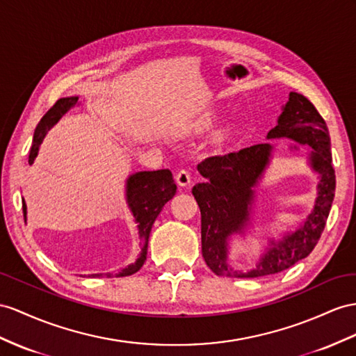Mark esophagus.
<instances>
[{
	"mask_svg": "<svg viewBox=\"0 0 356 356\" xmlns=\"http://www.w3.org/2000/svg\"><path fill=\"white\" fill-rule=\"evenodd\" d=\"M191 179H193V177H191V171L189 170L181 168V170L177 171L176 181H177L179 186H188L191 184Z\"/></svg>",
	"mask_w": 356,
	"mask_h": 356,
	"instance_id": "esophagus-1",
	"label": "esophagus"
}]
</instances>
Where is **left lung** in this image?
Here are the masks:
<instances>
[{
    "label": "left lung",
    "mask_w": 356,
    "mask_h": 356,
    "mask_svg": "<svg viewBox=\"0 0 356 356\" xmlns=\"http://www.w3.org/2000/svg\"><path fill=\"white\" fill-rule=\"evenodd\" d=\"M268 138H291L313 149L309 162L321 175L314 209L295 233L270 243L256 269L245 273L233 272L227 265V239L233 233L242 232L250 221L252 188L268 165L272 145L256 144L200 162L197 168L206 181L193 188V195L202 213L203 257L216 275L241 278L275 275L305 259L323 233L335 193V171L330 132L322 115L305 96L291 91L278 124L269 131Z\"/></svg>",
    "instance_id": "8db88e82"
}]
</instances>
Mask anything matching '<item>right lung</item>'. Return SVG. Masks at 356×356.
I'll return each mask as SVG.
<instances>
[{
	"label": "right lung",
	"instance_id": "1",
	"mask_svg": "<svg viewBox=\"0 0 356 356\" xmlns=\"http://www.w3.org/2000/svg\"><path fill=\"white\" fill-rule=\"evenodd\" d=\"M76 102H78L76 96L61 97L48 109V113L42 117V120L39 122L38 127H35L34 131L33 145L29 156L30 163H33L34 158L38 156L39 145L47 131L54 123L58 122V118L65 114L67 109L75 106ZM176 189L177 186L175 184V179H172L170 170L140 171V172H135V175H132L129 179H127V186H126L127 204L131 207L135 221L138 222L141 254L134 265H129L127 268L122 269L120 272L115 273V277L132 275V273L138 272L141 269V266L145 261V257H147V243H149L152 225L154 220L158 218V215L161 213L163 204L175 197ZM22 211H24V220H25V215H26L25 202L22 203ZM102 275L111 277L113 273H95L93 277H102Z\"/></svg>",
	"mask_w": 356,
	"mask_h": 356
}]
</instances>
